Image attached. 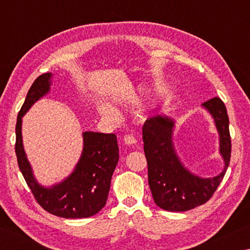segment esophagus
I'll list each match as a JSON object with an SVG mask.
<instances>
[{"label": "esophagus", "mask_w": 250, "mask_h": 250, "mask_svg": "<svg viewBox=\"0 0 250 250\" xmlns=\"http://www.w3.org/2000/svg\"><path fill=\"white\" fill-rule=\"evenodd\" d=\"M124 141H125L126 146H133V145H135V143H137V139H135L133 135L128 134V135H125Z\"/></svg>", "instance_id": "1"}]
</instances>
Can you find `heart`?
<instances>
[{
    "mask_svg": "<svg viewBox=\"0 0 250 250\" xmlns=\"http://www.w3.org/2000/svg\"><path fill=\"white\" fill-rule=\"evenodd\" d=\"M100 111L104 113V116L110 118H116L117 117V110L109 104H100Z\"/></svg>",
    "mask_w": 250,
    "mask_h": 250,
    "instance_id": "b5f03b06",
    "label": "heart"
}]
</instances>
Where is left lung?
<instances>
[{
  "mask_svg": "<svg viewBox=\"0 0 250 250\" xmlns=\"http://www.w3.org/2000/svg\"><path fill=\"white\" fill-rule=\"evenodd\" d=\"M208 111L219 133V152L224 159L221 174L203 179L189 172L176 155L172 135L174 120L162 115L147 118L142 128L147 179L155 204L170 211H185L205 204L213 196L229 166L231 142L227 110L214 97L202 104Z\"/></svg>",
  "mask_w": 250,
  "mask_h": 250,
  "instance_id": "1",
  "label": "left lung"
}]
</instances>
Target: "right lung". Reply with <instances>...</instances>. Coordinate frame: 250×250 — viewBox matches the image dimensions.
<instances>
[{
    "label": "right lung",
    "instance_id": "1",
    "mask_svg": "<svg viewBox=\"0 0 250 250\" xmlns=\"http://www.w3.org/2000/svg\"><path fill=\"white\" fill-rule=\"evenodd\" d=\"M52 74L37 77L29 88L16 121L15 153L19 167L37 203L55 216L86 218L105 205L110 182L119 160L117 135L113 133H83V149L74 172L58 184L44 188L34 177L22 141V118L28 109L49 91Z\"/></svg>",
    "mask_w": 250,
    "mask_h": 250
}]
</instances>
